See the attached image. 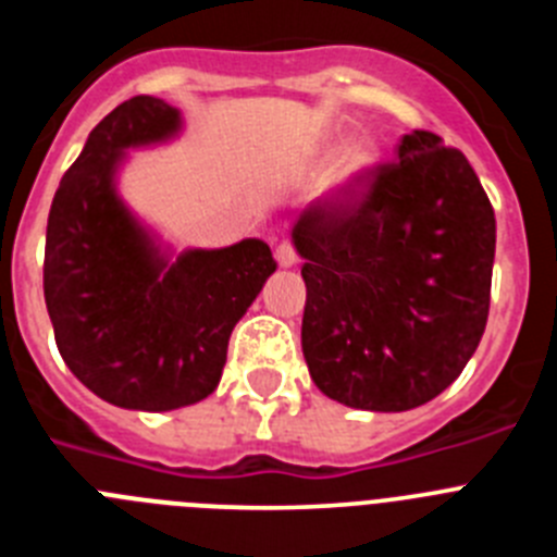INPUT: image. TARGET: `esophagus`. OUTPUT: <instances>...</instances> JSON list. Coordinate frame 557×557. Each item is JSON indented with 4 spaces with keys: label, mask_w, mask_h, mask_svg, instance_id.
Listing matches in <instances>:
<instances>
[{
    "label": "esophagus",
    "mask_w": 557,
    "mask_h": 557,
    "mask_svg": "<svg viewBox=\"0 0 557 557\" xmlns=\"http://www.w3.org/2000/svg\"><path fill=\"white\" fill-rule=\"evenodd\" d=\"M275 262L282 264V268H293L295 262H298V253H295V248L289 243H282L278 248H275Z\"/></svg>",
    "instance_id": "obj_1"
}]
</instances>
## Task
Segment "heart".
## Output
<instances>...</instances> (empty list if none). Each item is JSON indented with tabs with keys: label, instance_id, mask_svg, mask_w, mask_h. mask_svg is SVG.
Returning <instances> with one entry per match:
<instances>
[{
	"label": "heart",
	"instance_id": "obj_1",
	"mask_svg": "<svg viewBox=\"0 0 557 557\" xmlns=\"http://www.w3.org/2000/svg\"><path fill=\"white\" fill-rule=\"evenodd\" d=\"M373 170V156L366 150H354L348 152L343 164L337 166L332 178V191L334 195H351L357 191L359 186L366 184V178L371 175Z\"/></svg>",
	"mask_w": 557,
	"mask_h": 557
}]
</instances>
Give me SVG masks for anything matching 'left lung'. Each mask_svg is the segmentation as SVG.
<instances>
[{
	"label": "left lung",
	"instance_id": "1",
	"mask_svg": "<svg viewBox=\"0 0 557 557\" xmlns=\"http://www.w3.org/2000/svg\"><path fill=\"white\" fill-rule=\"evenodd\" d=\"M293 243L307 282L301 348L321 393L405 412L460 376L488 323L496 220L457 147L407 133L357 191L314 200Z\"/></svg>",
	"mask_w": 557,
	"mask_h": 557
}]
</instances>
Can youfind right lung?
I'll use <instances>...</instances> for the list:
<instances>
[{"label":"right lung","mask_w":557,"mask_h":557,"mask_svg":"<svg viewBox=\"0 0 557 557\" xmlns=\"http://www.w3.org/2000/svg\"><path fill=\"white\" fill-rule=\"evenodd\" d=\"M178 108L133 97L88 133L47 220L44 301L69 371L108 405L166 412L203 401L275 259L262 239L170 262L113 186L125 147L175 136Z\"/></svg>","instance_id":"obj_1"}]
</instances>
